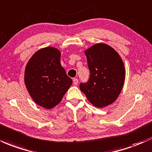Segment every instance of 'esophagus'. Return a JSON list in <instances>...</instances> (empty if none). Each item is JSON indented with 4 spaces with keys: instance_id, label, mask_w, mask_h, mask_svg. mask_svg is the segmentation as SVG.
<instances>
[{
    "instance_id": "34e87169",
    "label": "esophagus",
    "mask_w": 152,
    "mask_h": 152,
    "mask_svg": "<svg viewBox=\"0 0 152 152\" xmlns=\"http://www.w3.org/2000/svg\"><path fill=\"white\" fill-rule=\"evenodd\" d=\"M73 82L74 85H77L78 83H79V80L76 79V78H75V79H73Z\"/></svg>"
}]
</instances>
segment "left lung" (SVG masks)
Masks as SVG:
<instances>
[{
    "label": "left lung",
    "mask_w": 152,
    "mask_h": 152,
    "mask_svg": "<svg viewBox=\"0 0 152 152\" xmlns=\"http://www.w3.org/2000/svg\"><path fill=\"white\" fill-rule=\"evenodd\" d=\"M90 71L89 81L79 87L93 105L102 108L116 100L124 84L122 58L112 47L97 43L85 50Z\"/></svg>",
    "instance_id": "1"
}]
</instances>
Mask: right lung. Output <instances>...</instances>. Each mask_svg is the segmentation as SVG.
Returning a JSON list of instances; mask_svg holds the SVG:
<instances>
[{"mask_svg":"<svg viewBox=\"0 0 152 152\" xmlns=\"http://www.w3.org/2000/svg\"><path fill=\"white\" fill-rule=\"evenodd\" d=\"M61 55L56 48H42L31 56L25 68V86L31 99L48 110L61 102L72 84L61 64Z\"/></svg>","mask_w":152,"mask_h":152,"instance_id":"add662e5","label":"right lung"}]
</instances>
